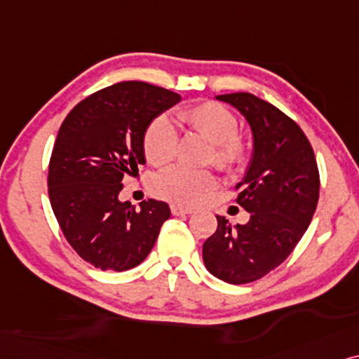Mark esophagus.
Returning a JSON list of instances; mask_svg holds the SVG:
<instances>
[{
  "label": "esophagus",
  "mask_w": 359,
  "mask_h": 359,
  "mask_svg": "<svg viewBox=\"0 0 359 359\" xmlns=\"http://www.w3.org/2000/svg\"><path fill=\"white\" fill-rule=\"evenodd\" d=\"M170 212H172V215H175V217H179V215L194 213V208L192 207H184V205H180V203H172L170 205Z\"/></svg>",
  "instance_id": "esophagus-1"
}]
</instances>
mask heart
Returning <instances> with one entry per match:
<instances>
[{
  "label": "heart",
  "instance_id": "heart-1",
  "mask_svg": "<svg viewBox=\"0 0 359 359\" xmlns=\"http://www.w3.org/2000/svg\"><path fill=\"white\" fill-rule=\"evenodd\" d=\"M177 118L189 124L215 144L213 161L219 169L235 170L246 161L248 146L238 136V119L226 107L217 102H203L177 111ZM179 136L174 123L167 116H157L147 124L142 147L147 161L156 165L174 159ZM215 187V175L208 170H194L185 165H172L154 179L157 195L172 202L198 203Z\"/></svg>",
  "mask_w": 359,
  "mask_h": 359
}]
</instances>
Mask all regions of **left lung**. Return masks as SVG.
I'll return each mask as SVG.
<instances>
[{
	"mask_svg": "<svg viewBox=\"0 0 359 359\" xmlns=\"http://www.w3.org/2000/svg\"><path fill=\"white\" fill-rule=\"evenodd\" d=\"M217 100L235 107L252 133V157L236 185L250 222L233 226L217 215V231L203 243L205 267L238 285L264 277L294 251L317 208L320 175L307 136L279 108L251 93Z\"/></svg>",
	"mask_w": 359,
	"mask_h": 359,
	"instance_id": "left-lung-1",
	"label": "left lung"
}]
</instances>
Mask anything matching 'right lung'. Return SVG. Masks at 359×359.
I'll return each instance as SVG.
<instances>
[{
  "label": "right lung",
  "mask_w": 359,
  "mask_h": 359,
  "mask_svg": "<svg viewBox=\"0 0 359 359\" xmlns=\"http://www.w3.org/2000/svg\"><path fill=\"white\" fill-rule=\"evenodd\" d=\"M180 95L146 82H119L82 100L62 123L49 162V198L62 233L82 259L128 271L146 259L170 208L121 202L123 177L144 164L142 137Z\"/></svg>",
  "instance_id": "add662e5"
}]
</instances>
